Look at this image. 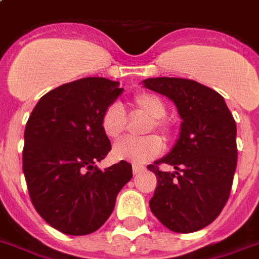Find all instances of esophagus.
I'll list each match as a JSON object with an SVG mask.
<instances>
[{
	"mask_svg": "<svg viewBox=\"0 0 259 259\" xmlns=\"http://www.w3.org/2000/svg\"><path fill=\"white\" fill-rule=\"evenodd\" d=\"M144 170V167L143 166H139V164H133V174H139L140 171H143Z\"/></svg>",
	"mask_w": 259,
	"mask_h": 259,
	"instance_id": "obj_1",
	"label": "esophagus"
}]
</instances>
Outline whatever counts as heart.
Wrapping results in <instances>:
<instances>
[{
	"label": "heart",
	"instance_id": "1",
	"mask_svg": "<svg viewBox=\"0 0 259 259\" xmlns=\"http://www.w3.org/2000/svg\"><path fill=\"white\" fill-rule=\"evenodd\" d=\"M132 105L137 112L148 118L145 124V133L154 129L162 133L164 137L171 136V124L164 119L166 104L155 93L140 92L133 97ZM101 129L108 139H118L124 130V115L118 105L107 107L101 115ZM163 148L162 140L158 136L149 135L141 139H123L112 147V158L115 160H126L135 164H143L149 159L160 154Z\"/></svg>",
	"mask_w": 259,
	"mask_h": 259
}]
</instances>
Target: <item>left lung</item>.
I'll return each instance as SVG.
<instances>
[{"mask_svg": "<svg viewBox=\"0 0 259 259\" xmlns=\"http://www.w3.org/2000/svg\"><path fill=\"white\" fill-rule=\"evenodd\" d=\"M143 86L166 96L183 119L171 151L149 164L158 178L149 207L164 227L191 233L220 215L236 171V122L220 93L183 78H148ZM159 163L176 171L160 172Z\"/></svg>", "mask_w": 259, "mask_h": 259, "instance_id": "1", "label": "left lung"}]
</instances>
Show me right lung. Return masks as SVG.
Masks as SVG:
<instances>
[{
	"mask_svg": "<svg viewBox=\"0 0 259 259\" xmlns=\"http://www.w3.org/2000/svg\"><path fill=\"white\" fill-rule=\"evenodd\" d=\"M119 82L82 78L42 96L24 130L23 173L37 212L57 231L82 236L97 231L133 177L120 160L100 170L111 151L101 115L120 95Z\"/></svg>",
	"mask_w": 259,
	"mask_h": 259,
	"instance_id": "obj_1",
	"label": "right lung"
}]
</instances>
